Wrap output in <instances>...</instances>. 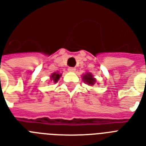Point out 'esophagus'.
Segmentation results:
<instances>
[{
	"label": "esophagus",
	"mask_w": 146,
	"mask_h": 146,
	"mask_svg": "<svg viewBox=\"0 0 146 146\" xmlns=\"http://www.w3.org/2000/svg\"><path fill=\"white\" fill-rule=\"evenodd\" d=\"M75 70L76 69L74 67H69V68H68V71H69V72H74Z\"/></svg>",
	"instance_id": "obj_1"
}]
</instances>
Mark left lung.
Masks as SVG:
<instances>
[{"mask_svg": "<svg viewBox=\"0 0 146 146\" xmlns=\"http://www.w3.org/2000/svg\"><path fill=\"white\" fill-rule=\"evenodd\" d=\"M82 79H83V81L85 82H86L87 84L91 85H93L96 82V79L94 78L93 76L91 73H86L85 76H83Z\"/></svg>", "mask_w": 146, "mask_h": 146, "instance_id": "8db88e82", "label": "left lung"}]
</instances>
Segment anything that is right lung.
<instances>
[{"instance_id":"add662e5","label":"right lung","mask_w":146,"mask_h":146,"mask_svg":"<svg viewBox=\"0 0 146 146\" xmlns=\"http://www.w3.org/2000/svg\"><path fill=\"white\" fill-rule=\"evenodd\" d=\"M61 76V74H59L58 73H52V76H51V80L56 83L58 81L59 78H60V76Z\"/></svg>"}]
</instances>
